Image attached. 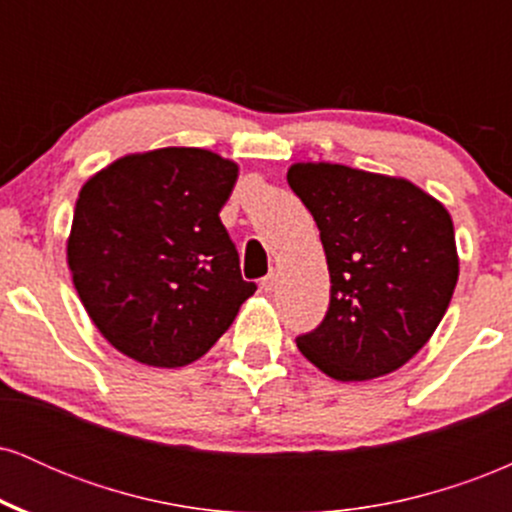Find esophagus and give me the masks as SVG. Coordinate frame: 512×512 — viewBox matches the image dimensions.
I'll return each instance as SVG.
<instances>
[{"label":"esophagus","mask_w":512,"mask_h":512,"mask_svg":"<svg viewBox=\"0 0 512 512\" xmlns=\"http://www.w3.org/2000/svg\"><path fill=\"white\" fill-rule=\"evenodd\" d=\"M260 286H262V291H264V293H272V291L276 289V272H269L267 276H264Z\"/></svg>","instance_id":"34e87169"}]
</instances>
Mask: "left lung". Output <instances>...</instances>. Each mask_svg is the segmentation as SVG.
Instances as JSON below:
<instances>
[{"instance_id":"1","label":"left lung","mask_w":512,"mask_h":512,"mask_svg":"<svg viewBox=\"0 0 512 512\" xmlns=\"http://www.w3.org/2000/svg\"><path fill=\"white\" fill-rule=\"evenodd\" d=\"M291 190L320 228L330 308L296 339L334 380H373L424 346L455 291V228L448 209L409 180L339 163H296Z\"/></svg>"}]
</instances>
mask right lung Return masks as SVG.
Segmentation results:
<instances>
[{
	"instance_id": "1",
	"label": "right lung",
	"mask_w": 512,
	"mask_h": 512,
	"mask_svg": "<svg viewBox=\"0 0 512 512\" xmlns=\"http://www.w3.org/2000/svg\"><path fill=\"white\" fill-rule=\"evenodd\" d=\"M238 166L207 149L125 156L81 187L67 262L98 332L156 368L204 356L257 286L219 219Z\"/></svg>"
}]
</instances>
